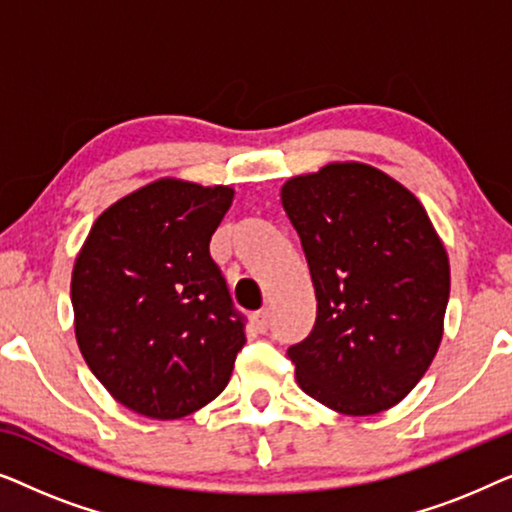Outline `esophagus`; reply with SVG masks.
Segmentation results:
<instances>
[{"label":"esophagus","instance_id":"esophagus-1","mask_svg":"<svg viewBox=\"0 0 512 512\" xmlns=\"http://www.w3.org/2000/svg\"><path fill=\"white\" fill-rule=\"evenodd\" d=\"M254 324H256V331H258V333L268 331V328H270V314H268V310L256 312V314H254Z\"/></svg>","mask_w":512,"mask_h":512}]
</instances>
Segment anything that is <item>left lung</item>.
I'll list each match as a JSON object with an SVG mask.
<instances>
[{
    "instance_id": "8db88e82",
    "label": "left lung",
    "mask_w": 512,
    "mask_h": 512,
    "mask_svg": "<svg viewBox=\"0 0 512 512\" xmlns=\"http://www.w3.org/2000/svg\"><path fill=\"white\" fill-rule=\"evenodd\" d=\"M282 205L317 296L312 333L289 347L298 387L340 415L401 403L445 331L450 258L417 195L359 160L284 181Z\"/></svg>"
}]
</instances>
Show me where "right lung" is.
I'll use <instances>...</instances> for the list:
<instances>
[{
	"instance_id": "add662e5",
	"label": "right lung",
	"mask_w": 512,
	"mask_h": 512,
	"mask_svg": "<svg viewBox=\"0 0 512 512\" xmlns=\"http://www.w3.org/2000/svg\"><path fill=\"white\" fill-rule=\"evenodd\" d=\"M233 186L160 177L97 216L72 270L74 333L125 408L181 419L226 389L244 347L209 240Z\"/></svg>"
}]
</instances>
